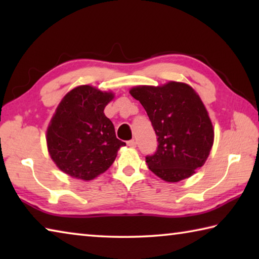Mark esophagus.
Listing matches in <instances>:
<instances>
[{
	"label": "esophagus",
	"mask_w": 259,
	"mask_h": 259,
	"mask_svg": "<svg viewBox=\"0 0 259 259\" xmlns=\"http://www.w3.org/2000/svg\"><path fill=\"white\" fill-rule=\"evenodd\" d=\"M126 144H128V146H129V147H136V146H137V142H136L135 139H133V140H129V142L126 143Z\"/></svg>",
	"instance_id": "1"
}]
</instances>
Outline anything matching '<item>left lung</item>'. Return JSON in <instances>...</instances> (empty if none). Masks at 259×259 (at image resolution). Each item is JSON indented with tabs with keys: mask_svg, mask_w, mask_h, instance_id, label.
<instances>
[{
	"mask_svg": "<svg viewBox=\"0 0 259 259\" xmlns=\"http://www.w3.org/2000/svg\"><path fill=\"white\" fill-rule=\"evenodd\" d=\"M130 95L145 108L157 136V150L146 156L152 172L169 183L191 177L207 161L213 128L202 100L186 83L138 85Z\"/></svg>",
	"mask_w": 259,
	"mask_h": 259,
	"instance_id": "8db88e82",
	"label": "left lung"
}]
</instances>
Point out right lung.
Segmentation results:
<instances>
[{
    "label": "right lung",
    "mask_w": 259,
    "mask_h": 259,
    "mask_svg": "<svg viewBox=\"0 0 259 259\" xmlns=\"http://www.w3.org/2000/svg\"><path fill=\"white\" fill-rule=\"evenodd\" d=\"M113 98V93L80 85L61 99L47 130L48 151L61 171L91 181L113 164L125 145L104 113Z\"/></svg>",
    "instance_id": "right-lung-1"
}]
</instances>
